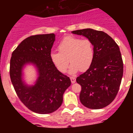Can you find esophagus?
<instances>
[{"label":"esophagus","mask_w":133,"mask_h":133,"mask_svg":"<svg viewBox=\"0 0 133 133\" xmlns=\"http://www.w3.org/2000/svg\"><path fill=\"white\" fill-rule=\"evenodd\" d=\"M70 79H71L72 83H75V82H76V78H75V77H70Z\"/></svg>","instance_id":"esophagus-1"}]
</instances>
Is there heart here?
<instances>
[{
    "mask_svg": "<svg viewBox=\"0 0 133 133\" xmlns=\"http://www.w3.org/2000/svg\"><path fill=\"white\" fill-rule=\"evenodd\" d=\"M58 50V52L51 53V59L57 69L62 73L67 71L69 61L71 63L69 73L74 74L79 70L87 71L94 60L93 45L88 39L68 36L59 44Z\"/></svg>",
    "mask_w": 133,
    "mask_h": 133,
    "instance_id": "obj_1",
    "label": "heart"
}]
</instances>
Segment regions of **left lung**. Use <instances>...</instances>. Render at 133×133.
<instances>
[{
	"instance_id": "1",
	"label": "left lung",
	"mask_w": 133,
	"mask_h": 133,
	"mask_svg": "<svg viewBox=\"0 0 133 133\" xmlns=\"http://www.w3.org/2000/svg\"><path fill=\"white\" fill-rule=\"evenodd\" d=\"M72 33L87 37L94 46L92 64L76 79L81 86V103L89 109H101L113 101L119 89L123 75L119 47L112 37L100 30L84 29Z\"/></svg>"
}]
</instances>
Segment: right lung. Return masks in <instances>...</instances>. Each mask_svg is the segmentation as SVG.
I'll return each instance as SVG.
<instances>
[{"mask_svg":"<svg viewBox=\"0 0 133 133\" xmlns=\"http://www.w3.org/2000/svg\"><path fill=\"white\" fill-rule=\"evenodd\" d=\"M54 34L32 36L21 42L13 51L10 62L11 82L19 99L38 114H49L61 106L63 94L71 86L69 77L59 72L51 59ZM32 63L39 77L33 86L22 81V68Z\"/></svg>","mask_w":133,"mask_h":133,"instance_id":"obj_1","label":"right lung"}]
</instances>
